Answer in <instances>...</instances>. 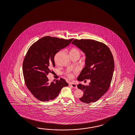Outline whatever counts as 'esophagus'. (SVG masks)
<instances>
[{"instance_id": "obj_1", "label": "esophagus", "mask_w": 135, "mask_h": 135, "mask_svg": "<svg viewBox=\"0 0 135 135\" xmlns=\"http://www.w3.org/2000/svg\"><path fill=\"white\" fill-rule=\"evenodd\" d=\"M69 86H71V87H72V88H75V89H76L77 88V85L76 84H73V83H70Z\"/></svg>"}]
</instances>
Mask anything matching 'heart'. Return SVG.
<instances>
[{
    "instance_id": "heart-1",
    "label": "heart",
    "mask_w": 135,
    "mask_h": 135,
    "mask_svg": "<svg viewBox=\"0 0 135 135\" xmlns=\"http://www.w3.org/2000/svg\"><path fill=\"white\" fill-rule=\"evenodd\" d=\"M81 54V51L77 48H73L70 51V55L71 57H79L80 58ZM68 76L70 77V75L68 74Z\"/></svg>"
}]
</instances>
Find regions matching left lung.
I'll list each match as a JSON object with an SVG mask.
<instances>
[{
  "mask_svg": "<svg viewBox=\"0 0 135 135\" xmlns=\"http://www.w3.org/2000/svg\"><path fill=\"white\" fill-rule=\"evenodd\" d=\"M72 44L80 49L85 56V67L78 80H90L88 85L81 84L77 85L84 91L80 100L87 104L94 103L109 88L114 69L113 56L106 45L95 40L75 39Z\"/></svg>",
  "mask_w": 135,
  "mask_h": 135,
  "instance_id": "8db88e82",
  "label": "left lung"
}]
</instances>
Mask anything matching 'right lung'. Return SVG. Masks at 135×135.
<instances>
[{
  "mask_svg": "<svg viewBox=\"0 0 135 135\" xmlns=\"http://www.w3.org/2000/svg\"><path fill=\"white\" fill-rule=\"evenodd\" d=\"M73 40L45 36L29 47L23 62V75L27 88L38 100L43 102L54 100L62 88L68 86L61 78L50 83L47 76L55 66V54L68 46Z\"/></svg>",
  "mask_w": 135,
  "mask_h": 135,
  "instance_id": "right-lung-1",
  "label": "right lung"
}]
</instances>
